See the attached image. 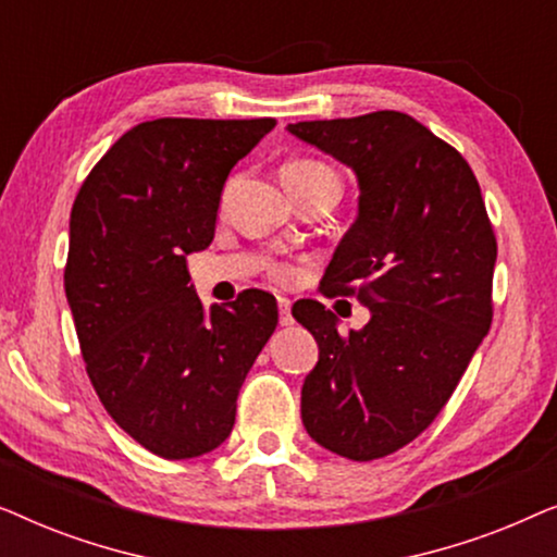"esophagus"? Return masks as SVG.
I'll return each instance as SVG.
<instances>
[{
    "label": "esophagus",
    "mask_w": 557,
    "mask_h": 557,
    "mask_svg": "<svg viewBox=\"0 0 557 557\" xmlns=\"http://www.w3.org/2000/svg\"><path fill=\"white\" fill-rule=\"evenodd\" d=\"M278 322H281V326H288L294 322V319H292V301H288L286 296H278Z\"/></svg>",
    "instance_id": "obj_1"
}]
</instances>
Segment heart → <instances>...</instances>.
I'll return each mask as SVG.
<instances>
[{"mask_svg":"<svg viewBox=\"0 0 557 557\" xmlns=\"http://www.w3.org/2000/svg\"><path fill=\"white\" fill-rule=\"evenodd\" d=\"M281 180H337V177H334V172L326 164L311 162V159H301V162L286 164L284 170H281ZM273 273H276V278L281 281H288L294 276L292 269H286V265H278Z\"/></svg>","mask_w":557,"mask_h":557,"instance_id":"b5f03b06","label":"heart"}]
</instances>
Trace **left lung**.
Instances as JSON below:
<instances>
[{
  "mask_svg": "<svg viewBox=\"0 0 557 557\" xmlns=\"http://www.w3.org/2000/svg\"><path fill=\"white\" fill-rule=\"evenodd\" d=\"M286 132L355 172L357 220L322 286L370 309L349 332L319 301L294 314L319 345L304 429L345 459H383L429 429L490 332L497 240L467 159L408 113Z\"/></svg>",
  "mask_w": 557,
  "mask_h": 557,
  "instance_id": "1",
  "label": "left lung"
}]
</instances>
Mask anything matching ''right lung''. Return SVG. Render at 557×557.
<instances>
[{
    "label": "right lung",
    "instance_id": "obj_1",
    "mask_svg": "<svg viewBox=\"0 0 557 557\" xmlns=\"http://www.w3.org/2000/svg\"><path fill=\"white\" fill-rule=\"evenodd\" d=\"M273 119H157L94 166L71 212L65 296L109 416L162 459L223 444L248 370L278 324L276 299L243 292L202 309L187 256L215 238L227 174Z\"/></svg>",
    "mask_w": 557,
    "mask_h": 557
}]
</instances>
